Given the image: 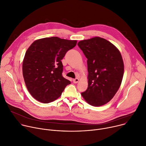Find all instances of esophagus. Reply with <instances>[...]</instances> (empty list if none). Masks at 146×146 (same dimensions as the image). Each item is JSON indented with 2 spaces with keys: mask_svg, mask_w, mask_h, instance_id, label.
<instances>
[{
  "mask_svg": "<svg viewBox=\"0 0 146 146\" xmlns=\"http://www.w3.org/2000/svg\"><path fill=\"white\" fill-rule=\"evenodd\" d=\"M78 81H79V79L77 78H75V79H73V82L74 83H77L78 82Z\"/></svg>",
  "mask_w": 146,
  "mask_h": 146,
  "instance_id": "esophagus-1",
  "label": "esophagus"
}]
</instances>
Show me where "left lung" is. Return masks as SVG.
Masks as SVG:
<instances>
[{
  "label": "left lung",
  "mask_w": 146,
  "mask_h": 146,
  "mask_svg": "<svg viewBox=\"0 0 146 146\" xmlns=\"http://www.w3.org/2000/svg\"><path fill=\"white\" fill-rule=\"evenodd\" d=\"M78 46L87 59L88 88L82 92L94 107L110 101L121 86L124 64L120 51L111 42L96 36L79 41Z\"/></svg>",
  "instance_id": "left-lung-1"
}]
</instances>
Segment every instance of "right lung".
I'll list each match as a JSON object with an SVG mask.
<instances>
[{"label":"right lung","instance_id":"right-lung-1","mask_svg":"<svg viewBox=\"0 0 146 146\" xmlns=\"http://www.w3.org/2000/svg\"><path fill=\"white\" fill-rule=\"evenodd\" d=\"M76 44V40L52 36L37 39L28 48L23 61V75L35 100L44 104L54 101L70 84L62 76L61 60Z\"/></svg>","mask_w":146,"mask_h":146}]
</instances>
